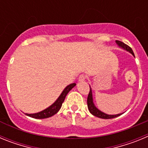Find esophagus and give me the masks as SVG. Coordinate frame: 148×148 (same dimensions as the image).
Instances as JSON below:
<instances>
[{
	"label": "esophagus",
	"instance_id": "obj_1",
	"mask_svg": "<svg viewBox=\"0 0 148 148\" xmlns=\"http://www.w3.org/2000/svg\"><path fill=\"white\" fill-rule=\"evenodd\" d=\"M86 80V76L84 75H81L80 76L78 77V82H84Z\"/></svg>",
	"mask_w": 148,
	"mask_h": 148
}]
</instances>
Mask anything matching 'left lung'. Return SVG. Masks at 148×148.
I'll return each instance as SVG.
<instances>
[{
  "label": "left lung",
  "instance_id": "8db88e82",
  "mask_svg": "<svg viewBox=\"0 0 148 148\" xmlns=\"http://www.w3.org/2000/svg\"><path fill=\"white\" fill-rule=\"evenodd\" d=\"M116 43L117 44V45L119 46V47L124 49V50L127 51V52H128V53H131V54L135 57L133 50H132V49L129 47V46L125 44V43L119 41V40H116ZM90 92H89L88 97H87V107H88V110L91 114L96 116V117H99V118L104 119H109L116 118V117H118V116H121V115L123 113H119V114H116V115L107 114V113H104V112L101 111L99 109H98L97 107L95 105V103H94L93 97H92V90L90 86Z\"/></svg>",
  "mask_w": 148,
  "mask_h": 148
}]
</instances>
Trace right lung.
<instances>
[{
    "instance_id": "obj_1",
    "label": "right lung",
    "mask_w": 148,
    "mask_h": 148,
    "mask_svg": "<svg viewBox=\"0 0 148 148\" xmlns=\"http://www.w3.org/2000/svg\"><path fill=\"white\" fill-rule=\"evenodd\" d=\"M76 85L75 83H73L69 84L68 86H66L64 90L62 91V92L61 93V95L58 96V98L56 100L53 104H51L49 107H48L47 108L43 110L40 111L38 113H25L27 116H29V117H32L34 119H47L49 118L51 116H54L55 114L58 113L59 110L61 109V106H62L63 102L64 101L65 97L66 96L67 93L70 92V90Z\"/></svg>"
}]
</instances>
